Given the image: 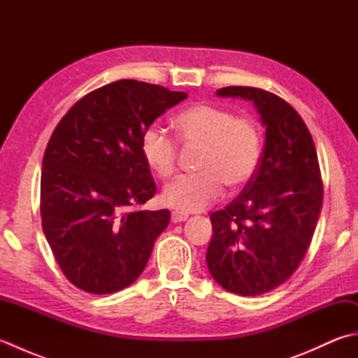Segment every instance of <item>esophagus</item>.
Returning a JSON list of instances; mask_svg holds the SVG:
<instances>
[{
    "instance_id": "34e87169",
    "label": "esophagus",
    "mask_w": 358,
    "mask_h": 358,
    "mask_svg": "<svg viewBox=\"0 0 358 358\" xmlns=\"http://www.w3.org/2000/svg\"><path fill=\"white\" fill-rule=\"evenodd\" d=\"M187 214H185V212H178V210H173L172 212V215H171V218H172V222L173 223H181V222H186L187 220Z\"/></svg>"
}]
</instances>
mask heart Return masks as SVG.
<instances>
[{
	"mask_svg": "<svg viewBox=\"0 0 358 358\" xmlns=\"http://www.w3.org/2000/svg\"><path fill=\"white\" fill-rule=\"evenodd\" d=\"M181 143L201 152L195 175H185L164 187L162 201L181 212L201 210L223 194L245 187L262 158V132L252 118L237 117L229 109L208 103L194 104L173 118ZM144 163L158 177L169 178L177 169L178 146L172 136L155 126L141 135Z\"/></svg>",
	"mask_w": 358,
	"mask_h": 358,
	"instance_id": "1",
	"label": "heart"
}]
</instances>
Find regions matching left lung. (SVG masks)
I'll use <instances>...</instances> for the list:
<instances>
[{"label": "left lung", "mask_w": 358, "mask_h": 358, "mask_svg": "<svg viewBox=\"0 0 358 358\" xmlns=\"http://www.w3.org/2000/svg\"><path fill=\"white\" fill-rule=\"evenodd\" d=\"M217 95L252 101L266 138L254 178L212 212L208 269L226 291L262 295L285 283L308 252L323 203L320 166L305 121L283 98L245 86Z\"/></svg>", "instance_id": "8db88e82"}]
</instances>
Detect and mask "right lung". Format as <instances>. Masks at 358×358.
<instances>
[{
    "label": "right lung",
    "mask_w": 358,
    "mask_h": 358,
    "mask_svg": "<svg viewBox=\"0 0 358 358\" xmlns=\"http://www.w3.org/2000/svg\"><path fill=\"white\" fill-rule=\"evenodd\" d=\"M186 92L120 80L85 95L53 131L43 157V231L72 285L112 294L146 268L171 212L140 210L157 192L141 135Z\"/></svg>",
    "instance_id": "add662e5"
}]
</instances>
